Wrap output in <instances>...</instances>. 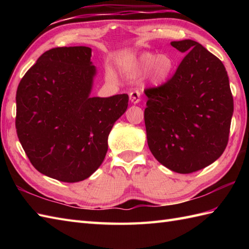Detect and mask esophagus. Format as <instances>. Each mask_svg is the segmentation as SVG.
<instances>
[{"mask_svg": "<svg viewBox=\"0 0 249 249\" xmlns=\"http://www.w3.org/2000/svg\"><path fill=\"white\" fill-rule=\"evenodd\" d=\"M140 96H141V93L138 91V89H134V91H131L129 94L130 102L133 104H138L140 102Z\"/></svg>", "mask_w": 249, "mask_h": 249, "instance_id": "obj_1", "label": "esophagus"}]
</instances>
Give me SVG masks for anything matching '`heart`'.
Segmentation results:
<instances>
[{
	"mask_svg": "<svg viewBox=\"0 0 249 249\" xmlns=\"http://www.w3.org/2000/svg\"><path fill=\"white\" fill-rule=\"evenodd\" d=\"M138 65L142 72H149L153 82L160 84L165 82L171 75L174 67V61L172 57H169L167 54L155 55L153 53H144L140 56ZM107 77L109 79H114L113 72L108 71Z\"/></svg>",
	"mask_w": 249,
	"mask_h": 249,
	"instance_id": "heart-1",
	"label": "heart"
}]
</instances>
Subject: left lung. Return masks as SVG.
Segmentation results:
<instances>
[{
  "label": "left lung",
  "mask_w": 249,
  "mask_h": 249,
  "mask_svg": "<svg viewBox=\"0 0 249 249\" xmlns=\"http://www.w3.org/2000/svg\"><path fill=\"white\" fill-rule=\"evenodd\" d=\"M171 46L186 55L167 82L144 89V123L156 160L186 174L211 165L224 153L233 97L217 56L192 39L172 41Z\"/></svg>",
  "instance_id": "8db88e82"
}]
</instances>
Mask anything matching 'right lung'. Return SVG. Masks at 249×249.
Instances as JSON below:
<instances>
[{
    "label": "right lung",
    "instance_id": "right-lung-1",
    "mask_svg": "<svg viewBox=\"0 0 249 249\" xmlns=\"http://www.w3.org/2000/svg\"><path fill=\"white\" fill-rule=\"evenodd\" d=\"M89 47H57L41 54L17 89L16 129L36 170L75 183L97 170L108 136L128 95L89 97L96 73Z\"/></svg>",
    "mask_w": 249,
    "mask_h": 249
}]
</instances>
